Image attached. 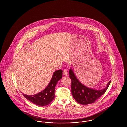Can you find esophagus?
<instances>
[{
  "instance_id": "1",
  "label": "esophagus",
  "mask_w": 127,
  "mask_h": 127,
  "mask_svg": "<svg viewBox=\"0 0 127 127\" xmlns=\"http://www.w3.org/2000/svg\"><path fill=\"white\" fill-rule=\"evenodd\" d=\"M63 74L64 75V76H68V72L66 70H64L63 71Z\"/></svg>"
}]
</instances>
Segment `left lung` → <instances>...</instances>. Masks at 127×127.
Returning a JSON list of instances; mask_svg holds the SVG:
<instances>
[{
  "label": "left lung",
  "mask_w": 127,
  "mask_h": 127,
  "mask_svg": "<svg viewBox=\"0 0 127 127\" xmlns=\"http://www.w3.org/2000/svg\"><path fill=\"white\" fill-rule=\"evenodd\" d=\"M69 77L71 79V92L76 101L81 105L93 103L103 95L110 83V80L106 88L97 90L88 88L82 84L75 76L72 69H69Z\"/></svg>",
  "instance_id": "8db88e82"
}]
</instances>
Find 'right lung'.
Instances as JSON below:
<instances>
[{
	"label": "right lung",
	"mask_w": 127,
	"mask_h": 127,
	"mask_svg": "<svg viewBox=\"0 0 127 127\" xmlns=\"http://www.w3.org/2000/svg\"><path fill=\"white\" fill-rule=\"evenodd\" d=\"M62 77V70H57L54 72L49 84L43 91L33 95H28L23 93L22 94L27 100L31 102L40 106H46L54 99L55 86Z\"/></svg>",
	"instance_id": "add662e5"
}]
</instances>
